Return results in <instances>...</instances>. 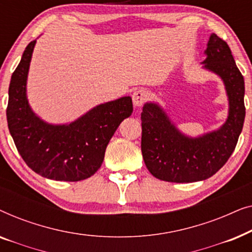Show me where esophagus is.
I'll return each mask as SVG.
<instances>
[{
  "mask_svg": "<svg viewBox=\"0 0 252 252\" xmlns=\"http://www.w3.org/2000/svg\"><path fill=\"white\" fill-rule=\"evenodd\" d=\"M148 96H149V94H148V92L146 91V89H143V88L137 89V91L134 92L132 95L134 105L142 106L144 104V102H147Z\"/></svg>",
  "mask_w": 252,
  "mask_h": 252,
  "instance_id": "34e87169",
  "label": "esophagus"
}]
</instances>
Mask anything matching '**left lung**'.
Wrapping results in <instances>:
<instances>
[{"label":"left lung","mask_w":252,"mask_h":252,"mask_svg":"<svg viewBox=\"0 0 252 252\" xmlns=\"http://www.w3.org/2000/svg\"><path fill=\"white\" fill-rule=\"evenodd\" d=\"M204 55L202 68L218 75L225 86L228 116L218 129L192 137L182 133L158 103L147 102L141 113V150L147 168L159 180L184 184L212 177L228 160L242 132L244 79L232 51L212 33Z\"/></svg>","instance_id":"obj_1"}]
</instances>
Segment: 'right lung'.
Masks as SVG:
<instances>
[{
	"instance_id": "right-lung-1",
	"label": "right lung",
	"mask_w": 252,
	"mask_h": 252,
	"mask_svg": "<svg viewBox=\"0 0 252 252\" xmlns=\"http://www.w3.org/2000/svg\"><path fill=\"white\" fill-rule=\"evenodd\" d=\"M36 40L24 50L9 86L8 127L27 166L56 181H80L101 167L109 141L133 112L130 96L94 106L67 124L41 119L27 99V77Z\"/></svg>"
}]
</instances>
